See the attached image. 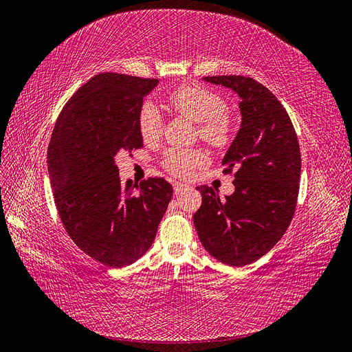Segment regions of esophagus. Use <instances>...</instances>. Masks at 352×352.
Returning a JSON list of instances; mask_svg holds the SVG:
<instances>
[{
  "instance_id": "esophagus-1",
  "label": "esophagus",
  "mask_w": 352,
  "mask_h": 352,
  "mask_svg": "<svg viewBox=\"0 0 352 352\" xmlns=\"http://www.w3.org/2000/svg\"><path fill=\"white\" fill-rule=\"evenodd\" d=\"M185 189H188V185H185V184H180V182H175V184H173L175 194H180V192H182V190H185Z\"/></svg>"
}]
</instances>
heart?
Wrapping results in <instances>:
<instances>
[{
	"instance_id": "1",
	"label": "heart",
	"mask_w": 352,
	"mask_h": 352,
	"mask_svg": "<svg viewBox=\"0 0 352 352\" xmlns=\"http://www.w3.org/2000/svg\"><path fill=\"white\" fill-rule=\"evenodd\" d=\"M168 107L198 123V135L202 141L212 148H225L233 138V120L225 111V101L217 94L199 85H180L166 98ZM138 127L144 142H155L163 129V119L160 113L146 104L138 116ZM206 163V155L198 150L188 148H170L166 151L162 164L168 173L177 177H188L199 166Z\"/></svg>"
}]
</instances>
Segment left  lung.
I'll return each instance as SVG.
<instances>
[{"instance_id":"1","label":"left lung","mask_w":352,"mask_h":352,"mask_svg":"<svg viewBox=\"0 0 352 352\" xmlns=\"http://www.w3.org/2000/svg\"><path fill=\"white\" fill-rule=\"evenodd\" d=\"M204 80L238 92L242 123L221 162L223 173L235 177V192L220 201L212 188L198 186L202 204L194 225L212 257L242 267L269 252L291 225L300 192V142L289 114L260 82L235 74Z\"/></svg>"}]
</instances>
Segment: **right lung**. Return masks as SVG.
Returning a JSON list of instances; mask_svg holds the SVG:
<instances>
[{"label": "right lung", "mask_w": 352, "mask_h": 352, "mask_svg": "<svg viewBox=\"0 0 352 352\" xmlns=\"http://www.w3.org/2000/svg\"><path fill=\"white\" fill-rule=\"evenodd\" d=\"M157 79L100 73L63 107L48 145V173L60 220L91 258L124 267L154 242L173 188L163 177L123 184L114 158L144 146V95Z\"/></svg>", "instance_id": "obj_1"}]
</instances>
